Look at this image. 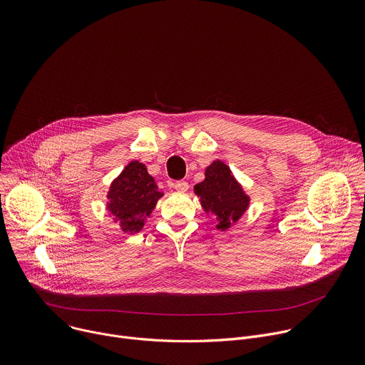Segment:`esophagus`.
<instances>
[{
    "label": "esophagus",
    "instance_id": "1",
    "mask_svg": "<svg viewBox=\"0 0 365 365\" xmlns=\"http://www.w3.org/2000/svg\"><path fill=\"white\" fill-rule=\"evenodd\" d=\"M173 187H175L178 192H186V190L189 189V185H187V182H185V180H176V182L173 183Z\"/></svg>",
    "mask_w": 365,
    "mask_h": 365
}]
</instances>
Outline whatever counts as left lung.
<instances>
[{"label":"left lung","instance_id":"8db88e82","mask_svg":"<svg viewBox=\"0 0 365 365\" xmlns=\"http://www.w3.org/2000/svg\"><path fill=\"white\" fill-rule=\"evenodd\" d=\"M195 193L206 214L217 217V228L228 230L247 211L250 197L232 176L230 168L221 160L214 162L205 170V180L195 185Z\"/></svg>","mask_w":365,"mask_h":365}]
</instances>
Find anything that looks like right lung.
Listing matches in <instances>:
<instances>
[{"label": "right lung", "mask_w": 365, "mask_h": 365, "mask_svg": "<svg viewBox=\"0 0 365 365\" xmlns=\"http://www.w3.org/2000/svg\"><path fill=\"white\" fill-rule=\"evenodd\" d=\"M163 196L143 163L134 160L113 182L108 192L107 207L120 221L124 232L135 234L153 212L155 203Z\"/></svg>", "instance_id": "add662e5"}]
</instances>
